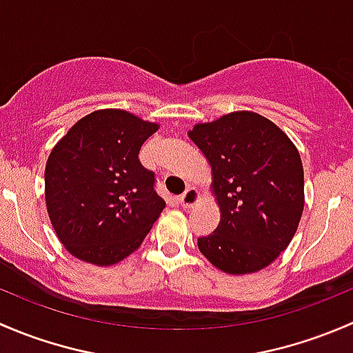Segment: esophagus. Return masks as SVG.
<instances>
[{"instance_id":"obj_1","label":"esophagus","mask_w":353,"mask_h":353,"mask_svg":"<svg viewBox=\"0 0 353 353\" xmlns=\"http://www.w3.org/2000/svg\"><path fill=\"white\" fill-rule=\"evenodd\" d=\"M199 201H201V194H199V191L193 186L188 188V190L179 196V205L183 206L184 210L193 208V206L198 205Z\"/></svg>"}]
</instances>
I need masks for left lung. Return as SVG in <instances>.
Returning <instances> with one entry per match:
<instances>
[{
	"instance_id": "obj_1",
	"label": "left lung",
	"mask_w": 353,
	"mask_h": 353,
	"mask_svg": "<svg viewBox=\"0 0 353 353\" xmlns=\"http://www.w3.org/2000/svg\"><path fill=\"white\" fill-rule=\"evenodd\" d=\"M188 137L212 167L219 227L198 249L220 272L248 275L290 244L304 210V169L290 138L261 114L236 110Z\"/></svg>"
}]
</instances>
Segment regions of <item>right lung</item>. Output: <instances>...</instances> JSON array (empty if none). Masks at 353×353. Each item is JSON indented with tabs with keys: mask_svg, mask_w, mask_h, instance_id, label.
<instances>
[{
	"mask_svg": "<svg viewBox=\"0 0 353 353\" xmlns=\"http://www.w3.org/2000/svg\"><path fill=\"white\" fill-rule=\"evenodd\" d=\"M159 124L123 109H99L68 130L46 163V206L71 256L112 266L140 248L165 201L140 163Z\"/></svg>",
	"mask_w": 353,
	"mask_h": 353,
	"instance_id": "obj_1",
	"label": "right lung"
}]
</instances>
